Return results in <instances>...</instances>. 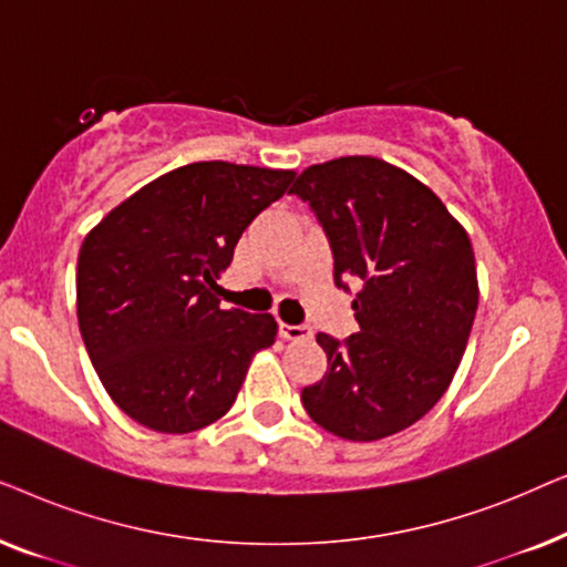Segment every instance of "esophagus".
Wrapping results in <instances>:
<instances>
[{
	"label": "esophagus",
	"instance_id": "esophagus-1",
	"mask_svg": "<svg viewBox=\"0 0 567 567\" xmlns=\"http://www.w3.org/2000/svg\"><path fill=\"white\" fill-rule=\"evenodd\" d=\"M278 330H281V338L286 340H309L312 338V328L309 324H278Z\"/></svg>",
	"mask_w": 567,
	"mask_h": 567
}]
</instances>
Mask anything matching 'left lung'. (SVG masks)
<instances>
[{"label":"left lung","instance_id":"obj_1","mask_svg":"<svg viewBox=\"0 0 567 567\" xmlns=\"http://www.w3.org/2000/svg\"><path fill=\"white\" fill-rule=\"evenodd\" d=\"M289 193L328 237L338 289L359 286V332L317 336L328 371L301 402L340 439L392 436L436 405L467 348L477 312L467 231L436 193L374 157L307 167Z\"/></svg>","mask_w":567,"mask_h":567}]
</instances>
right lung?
<instances>
[{
	"label": "right lung",
	"mask_w": 567,
	"mask_h": 567,
	"mask_svg": "<svg viewBox=\"0 0 567 567\" xmlns=\"http://www.w3.org/2000/svg\"><path fill=\"white\" fill-rule=\"evenodd\" d=\"M291 169L193 162L144 185L84 237L76 317L100 382L128 417L190 433L235 405L274 346V315L221 309L216 278Z\"/></svg>",
	"instance_id": "add662e5"
}]
</instances>
